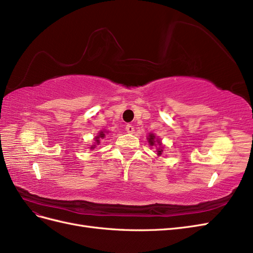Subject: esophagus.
Returning <instances> with one entry per match:
<instances>
[{
	"label": "esophagus",
	"instance_id": "esophagus-1",
	"mask_svg": "<svg viewBox=\"0 0 253 253\" xmlns=\"http://www.w3.org/2000/svg\"><path fill=\"white\" fill-rule=\"evenodd\" d=\"M125 130H126V131H127L128 133H133V132H134V127H133L132 125L128 124V125H126V127H125Z\"/></svg>",
	"mask_w": 253,
	"mask_h": 253
}]
</instances>
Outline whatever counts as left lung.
I'll return each instance as SVG.
<instances>
[{"mask_svg": "<svg viewBox=\"0 0 253 253\" xmlns=\"http://www.w3.org/2000/svg\"><path fill=\"white\" fill-rule=\"evenodd\" d=\"M154 138H156V136H154L153 134H149V137H148V141H149V144L152 146L154 144ZM160 143V142H159ZM159 156L160 154H162V150H159Z\"/></svg>", "mask_w": 253, "mask_h": 253, "instance_id": "obj_1", "label": "left lung"}]
</instances>
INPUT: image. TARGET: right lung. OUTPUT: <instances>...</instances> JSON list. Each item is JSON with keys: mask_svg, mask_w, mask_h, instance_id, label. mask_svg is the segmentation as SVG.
<instances>
[{"mask_svg": "<svg viewBox=\"0 0 253 253\" xmlns=\"http://www.w3.org/2000/svg\"><path fill=\"white\" fill-rule=\"evenodd\" d=\"M104 136H105V134L103 133V131H101V132H100V134H99V136H96V137H95V141H96L97 143H99V138H100V137H102V138H103Z\"/></svg>", "mask_w": 253, "mask_h": 253, "instance_id": "right-lung-1", "label": "right lung"}]
</instances>
